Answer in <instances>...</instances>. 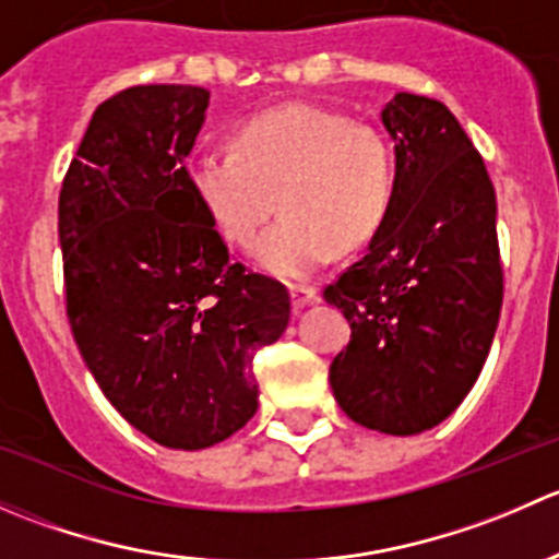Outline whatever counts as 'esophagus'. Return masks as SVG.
Instances as JSON below:
<instances>
[{"label": "esophagus", "instance_id": "1", "mask_svg": "<svg viewBox=\"0 0 559 559\" xmlns=\"http://www.w3.org/2000/svg\"><path fill=\"white\" fill-rule=\"evenodd\" d=\"M289 295H292V308H295V311H302L306 306L319 302V292H316L313 286H292Z\"/></svg>", "mask_w": 559, "mask_h": 559}]
</instances>
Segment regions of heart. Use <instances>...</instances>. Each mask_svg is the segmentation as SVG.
<instances>
[{
    "instance_id": "heart-1",
    "label": "heart",
    "mask_w": 559,
    "mask_h": 559,
    "mask_svg": "<svg viewBox=\"0 0 559 559\" xmlns=\"http://www.w3.org/2000/svg\"><path fill=\"white\" fill-rule=\"evenodd\" d=\"M186 183L211 227L238 248L251 246L281 202L284 213L259 235L251 259L267 275L297 281L324 267L337 246L373 238L394 194V154L368 123L289 103L240 123L233 148L191 156Z\"/></svg>"
}]
</instances>
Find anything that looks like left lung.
Returning <instances> with one entry per match:
<instances>
[{
  "label": "left lung",
  "mask_w": 559,
  "mask_h": 559,
  "mask_svg": "<svg viewBox=\"0 0 559 559\" xmlns=\"http://www.w3.org/2000/svg\"><path fill=\"white\" fill-rule=\"evenodd\" d=\"M381 123L394 194L365 257L324 289L352 324L330 386L357 425L416 436L452 414L487 362L503 306L498 202L447 105L400 92Z\"/></svg>",
  "instance_id": "left-lung-1"
}]
</instances>
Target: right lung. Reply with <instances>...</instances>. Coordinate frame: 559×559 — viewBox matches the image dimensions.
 Returning <instances> with one entry per match:
<instances>
[{"mask_svg": "<svg viewBox=\"0 0 559 559\" xmlns=\"http://www.w3.org/2000/svg\"><path fill=\"white\" fill-rule=\"evenodd\" d=\"M211 92L134 86L94 110L59 197L67 316L112 408L167 449L222 443L257 414V348L289 295L229 262L186 183Z\"/></svg>", "mask_w": 559, "mask_h": 559, "instance_id": "obj_1", "label": "right lung"}]
</instances>
